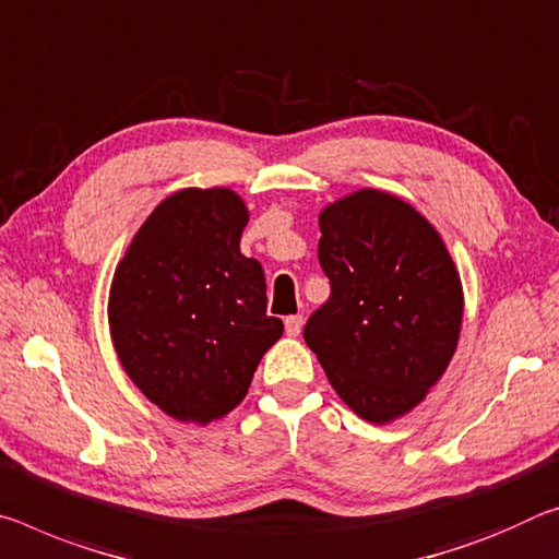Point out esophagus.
<instances>
[{
	"instance_id": "esophagus-1",
	"label": "esophagus",
	"mask_w": 559,
	"mask_h": 559,
	"mask_svg": "<svg viewBox=\"0 0 559 559\" xmlns=\"http://www.w3.org/2000/svg\"><path fill=\"white\" fill-rule=\"evenodd\" d=\"M283 323H286V333L290 335V338H296V335L300 333V328H304V316H288Z\"/></svg>"
}]
</instances>
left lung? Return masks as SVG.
Returning <instances> with one entry per match:
<instances>
[{
    "label": "left lung",
    "mask_w": 559,
    "mask_h": 559,
    "mask_svg": "<svg viewBox=\"0 0 559 559\" xmlns=\"http://www.w3.org/2000/svg\"><path fill=\"white\" fill-rule=\"evenodd\" d=\"M331 298L304 338L362 420L403 418L445 373L463 328V283L438 228L395 193L358 189L318 214Z\"/></svg>",
    "instance_id": "1"
}]
</instances>
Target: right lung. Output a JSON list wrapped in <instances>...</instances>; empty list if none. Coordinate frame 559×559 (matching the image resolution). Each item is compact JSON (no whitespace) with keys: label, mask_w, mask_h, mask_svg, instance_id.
Returning <instances> with one entry per match:
<instances>
[{"label":"right lung","mask_w":559,"mask_h":559,"mask_svg":"<svg viewBox=\"0 0 559 559\" xmlns=\"http://www.w3.org/2000/svg\"><path fill=\"white\" fill-rule=\"evenodd\" d=\"M243 199L226 186L181 189L131 238L109 288L114 350L141 393L193 425L243 401L283 335L265 316L261 263L241 253Z\"/></svg>","instance_id":"add662e5"}]
</instances>
